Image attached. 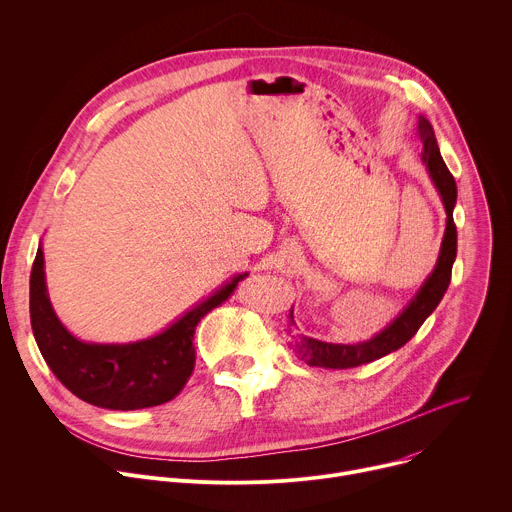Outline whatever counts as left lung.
I'll return each instance as SVG.
<instances>
[{"mask_svg": "<svg viewBox=\"0 0 512 512\" xmlns=\"http://www.w3.org/2000/svg\"><path fill=\"white\" fill-rule=\"evenodd\" d=\"M418 135L424 143V165L428 167V173L442 197V203L446 208V232L440 246L438 262L432 270V274L426 278L418 294L412 298V302L405 306L403 313L381 333H377L373 339L355 343V345H339V343H325L313 337H296L290 347L298 355L300 361L311 367H325V369H351L365 363H371L375 359H381L389 355L391 351H397L410 341L418 329L424 325V321L436 311L444 292L448 290L450 278H452V264L456 260V224H454V206H456V181L452 173L448 171L438 141L434 135V129L426 117L420 115L418 119ZM290 327L294 325L292 311L288 315Z\"/></svg>", "mask_w": 512, "mask_h": 512, "instance_id": "8db88e82", "label": "left lung"}]
</instances>
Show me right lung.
Returning <instances> with one entry per match:
<instances>
[{
  "instance_id": "add662e5",
  "label": "right lung",
  "mask_w": 512,
  "mask_h": 512,
  "mask_svg": "<svg viewBox=\"0 0 512 512\" xmlns=\"http://www.w3.org/2000/svg\"><path fill=\"white\" fill-rule=\"evenodd\" d=\"M246 276L248 272L236 274L155 337L123 345L84 343L66 331L52 309L44 252L38 248L30 276L32 331L48 367L76 397L105 410H143L171 401L183 389L195 367L197 323L220 306Z\"/></svg>"
}]
</instances>
